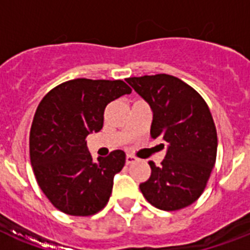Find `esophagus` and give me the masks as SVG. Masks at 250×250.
Instances as JSON below:
<instances>
[{"instance_id":"34e87169","label":"esophagus","mask_w":250,"mask_h":250,"mask_svg":"<svg viewBox=\"0 0 250 250\" xmlns=\"http://www.w3.org/2000/svg\"><path fill=\"white\" fill-rule=\"evenodd\" d=\"M136 161L137 158L135 156H131V154H127V156H125V164L127 165L133 164V162H136Z\"/></svg>"}]
</instances>
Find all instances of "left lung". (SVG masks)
Returning a JSON list of instances; mask_svg holds the SVG:
<instances>
[{
	"label": "left lung",
	"instance_id": "8db88e82",
	"mask_svg": "<svg viewBox=\"0 0 250 250\" xmlns=\"http://www.w3.org/2000/svg\"><path fill=\"white\" fill-rule=\"evenodd\" d=\"M125 82L152 109V137L167 144L161 166L149 162L152 174L140 184L141 193L157 209L187 208L202 194L217 158V129L209 106L192 86L167 74Z\"/></svg>",
	"mask_w": 250,
	"mask_h": 250
}]
</instances>
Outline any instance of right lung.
Instances as JSON below:
<instances>
[{"label": "right lung", "instance_id": "obj_1", "mask_svg": "<svg viewBox=\"0 0 250 250\" xmlns=\"http://www.w3.org/2000/svg\"><path fill=\"white\" fill-rule=\"evenodd\" d=\"M132 89L123 80L74 79L57 85L37 106L29 132V157L37 184L62 213L88 217L106 206L123 150L93 161L86 136L104 125L110 102Z\"/></svg>", "mask_w": 250, "mask_h": 250}]
</instances>
